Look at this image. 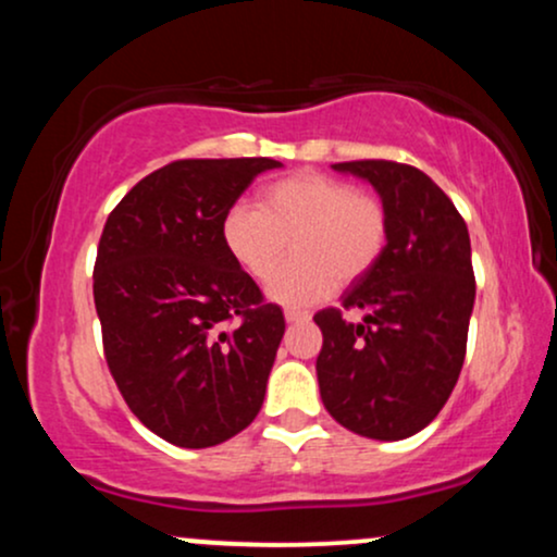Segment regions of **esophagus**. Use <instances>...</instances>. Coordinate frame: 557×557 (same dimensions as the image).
<instances>
[{
  "label": "esophagus",
  "mask_w": 557,
  "mask_h": 557,
  "mask_svg": "<svg viewBox=\"0 0 557 557\" xmlns=\"http://www.w3.org/2000/svg\"><path fill=\"white\" fill-rule=\"evenodd\" d=\"M309 319H311L309 311H285L287 324H304V322H309Z\"/></svg>",
  "instance_id": "esophagus-1"
}]
</instances>
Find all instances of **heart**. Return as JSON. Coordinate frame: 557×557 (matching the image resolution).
<instances>
[{"label":"heart","mask_w":557,"mask_h":557,"mask_svg":"<svg viewBox=\"0 0 557 557\" xmlns=\"http://www.w3.org/2000/svg\"><path fill=\"white\" fill-rule=\"evenodd\" d=\"M220 235L227 257L257 283L269 280L293 242L297 261L273 273L267 298L306 309L374 270L387 248L389 216L380 198L354 183L306 170L261 188L259 209L230 207Z\"/></svg>","instance_id":"heart-1"}]
</instances>
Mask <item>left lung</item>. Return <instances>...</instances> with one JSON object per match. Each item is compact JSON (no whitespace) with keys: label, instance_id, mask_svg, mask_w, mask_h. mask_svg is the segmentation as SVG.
Masks as SVG:
<instances>
[{"label":"left lung","instance_id":"8db88e82","mask_svg":"<svg viewBox=\"0 0 557 557\" xmlns=\"http://www.w3.org/2000/svg\"><path fill=\"white\" fill-rule=\"evenodd\" d=\"M332 170L372 183L389 216L382 259L322 309L319 393L330 417L372 440L424 430L461 374L474 311L471 240L463 216L430 175L411 164L363 159ZM343 310H359L348 323Z\"/></svg>","mask_w":557,"mask_h":557}]
</instances>
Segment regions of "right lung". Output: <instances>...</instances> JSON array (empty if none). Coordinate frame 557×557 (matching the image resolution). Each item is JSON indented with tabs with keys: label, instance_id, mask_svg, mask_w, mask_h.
Segmentation results:
<instances>
[{
	"label": "right lung",
	"instance_id": "1",
	"mask_svg": "<svg viewBox=\"0 0 557 557\" xmlns=\"http://www.w3.org/2000/svg\"><path fill=\"white\" fill-rule=\"evenodd\" d=\"M267 157L181 159L107 216L94 304L107 367L140 424L177 447H212L257 419L285 332L277 304L227 257L222 216Z\"/></svg>",
	"mask_w": 557,
	"mask_h": 557
}]
</instances>
